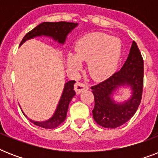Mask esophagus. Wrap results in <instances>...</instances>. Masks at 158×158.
Wrapping results in <instances>:
<instances>
[{"mask_svg": "<svg viewBox=\"0 0 158 158\" xmlns=\"http://www.w3.org/2000/svg\"><path fill=\"white\" fill-rule=\"evenodd\" d=\"M89 89V85L85 83H82V82H77L75 85H74V90L76 92L77 94H79L81 92L84 90Z\"/></svg>", "mask_w": 158, "mask_h": 158, "instance_id": "esophagus-1", "label": "esophagus"}]
</instances>
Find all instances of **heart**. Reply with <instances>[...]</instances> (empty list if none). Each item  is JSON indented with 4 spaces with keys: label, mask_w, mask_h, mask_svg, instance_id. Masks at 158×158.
Listing matches in <instances>:
<instances>
[{
    "label": "heart",
    "mask_w": 158,
    "mask_h": 158,
    "mask_svg": "<svg viewBox=\"0 0 158 158\" xmlns=\"http://www.w3.org/2000/svg\"><path fill=\"white\" fill-rule=\"evenodd\" d=\"M121 48L119 38L103 33H89L77 42L75 54L68 55L67 64L70 69L79 71L82 67L81 62H88L90 76L95 80H102L115 72Z\"/></svg>",
    "instance_id": "b5f03b06"
}]
</instances>
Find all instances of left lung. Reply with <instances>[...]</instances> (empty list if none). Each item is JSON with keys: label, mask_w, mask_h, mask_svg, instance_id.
Masks as SVG:
<instances>
[{"label": "left lung", "mask_w": 158, "mask_h": 158, "mask_svg": "<svg viewBox=\"0 0 158 158\" xmlns=\"http://www.w3.org/2000/svg\"><path fill=\"white\" fill-rule=\"evenodd\" d=\"M129 86L132 96L123 104H115L111 98L118 86ZM143 87V60L137 43L133 42L130 53L120 70L100 84L91 87L95 105L94 120L104 128L119 127L135 115L142 98Z\"/></svg>", "instance_id": "left-lung-1"}]
</instances>
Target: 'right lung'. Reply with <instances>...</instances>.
I'll return each mask as SVG.
<instances>
[{
    "label": "right lung",
    "mask_w": 158,
    "mask_h": 158,
    "mask_svg": "<svg viewBox=\"0 0 158 158\" xmlns=\"http://www.w3.org/2000/svg\"><path fill=\"white\" fill-rule=\"evenodd\" d=\"M77 25H78L77 23H69V22H64V21L55 22V23L43 22V23L38 24L37 27L33 28V30L28 32L23 37L21 41L20 45H22L25 41L28 40V39L43 35L51 37V38H54V40L57 41L58 43L63 44L65 41L68 33H70L72 29H74ZM74 83H75L74 80H70L64 84V90L62 93L61 98L60 99L59 104L57 106L55 114L51 119L46 120V121H43V122L34 121L30 119H28V120L37 126L44 128V129H54V128L59 126L65 120L69 104L75 95V92L74 89ZM23 114L25 117H27L24 113L23 112Z\"/></svg>",
    "instance_id": "obj_1"
}]
</instances>
